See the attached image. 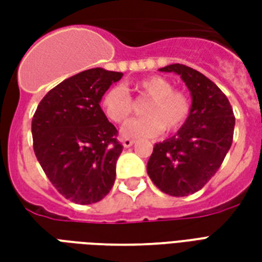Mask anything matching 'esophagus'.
I'll return each mask as SVG.
<instances>
[{"instance_id":"34e87169","label":"esophagus","mask_w":262,"mask_h":262,"mask_svg":"<svg viewBox=\"0 0 262 262\" xmlns=\"http://www.w3.org/2000/svg\"><path fill=\"white\" fill-rule=\"evenodd\" d=\"M133 143H135V140H132V139H122V144L125 146V147H130V146H133Z\"/></svg>"}]
</instances>
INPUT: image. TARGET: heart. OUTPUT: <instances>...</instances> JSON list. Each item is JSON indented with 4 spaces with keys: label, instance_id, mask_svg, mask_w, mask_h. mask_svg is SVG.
I'll use <instances>...</instances> for the list:
<instances>
[{
    "label": "heart",
    "instance_id": "heart-1",
    "mask_svg": "<svg viewBox=\"0 0 262 262\" xmlns=\"http://www.w3.org/2000/svg\"><path fill=\"white\" fill-rule=\"evenodd\" d=\"M132 90L148 102L143 108L144 118L133 120L122 129V135L148 139L164 130L176 133L185 126L192 114V101L187 92L174 90L172 82L161 75H150L136 81ZM105 115L115 123H126L135 114V101L123 86H112L101 98Z\"/></svg>",
    "mask_w": 262,
    "mask_h": 262
}]
</instances>
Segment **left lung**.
Listing matches in <instances>:
<instances>
[{"instance_id":"left-lung-1","label":"left lung","mask_w":262,"mask_h":262,"mask_svg":"<svg viewBox=\"0 0 262 262\" xmlns=\"http://www.w3.org/2000/svg\"><path fill=\"white\" fill-rule=\"evenodd\" d=\"M160 70L181 75L192 95V114L176 136L154 144L147 174L167 195L188 196L217 172L233 143L236 120L227 97L202 73L184 64Z\"/></svg>"}]
</instances>
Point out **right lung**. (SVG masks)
<instances>
[{"instance_id":"add662e5","label":"right lung","mask_w":262,"mask_h":262,"mask_svg":"<svg viewBox=\"0 0 262 262\" xmlns=\"http://www.w3.org/2000/svg\"><path fill=\"white\" fill-rule=\"evenodd\" d=\"M122 73L91 69L70 77L45 95L32 119L33 150L53 187L80 205L112 189L123 146L99 106Z\"/></svg>"}]
</instances>
